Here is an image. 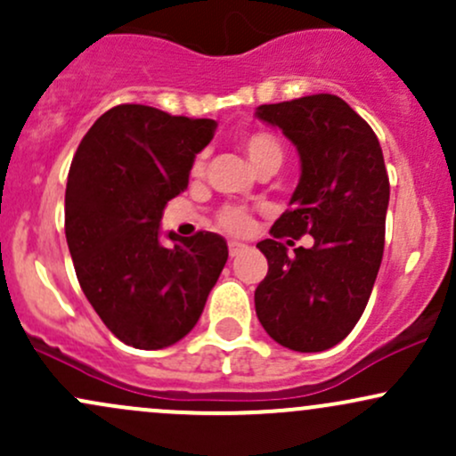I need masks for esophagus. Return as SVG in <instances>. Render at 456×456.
Segmentation results:
<instances>
[{
	"mask_svg": "<svg viewBox=\"0 0 456 456\" xmlns=\"http://www.w3.org/2000/svg\"><path fill=\"white\" fill-rule=\"evenodd\" d=\"M246 248H248V246L242 244V242H229V255H232V257H238V255H242Z\"/></svg>",
	"mask_w": 456,
	"mask_h": 456,
	"instance_id": "1",
	"label": "esophagus"
}]
</instances>
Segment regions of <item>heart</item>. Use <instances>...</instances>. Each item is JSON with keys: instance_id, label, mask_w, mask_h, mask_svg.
<instances>
[{"instance_id": "b5f03b06", "label": "heart", "mask_w": 456, "mask_h": 456, "mask_svg": "<svg viewBox=\"0 0 456 456\" xmlns=\"http://www.w3.org/2000/svg\"><path fill=\"white\" fill-rule=\"evenodd\" d=\"M240 148L246 154L250 165H253L255 171L264 169V167H279L282 165V159H285V148H282L281 139L276 137L270 130H253V133H246L240 139ZM192 175L203 174V154H199L195 160H192L191 167ZM218 224L229 233H246L253 224V218L250 214L242 210V208H224V210L218 214Z\"/></svg>"}]
</instances>
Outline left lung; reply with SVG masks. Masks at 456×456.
I'll return each mask as SVG.
<instances>
[{
  "label": "left lung",
  "mask_w": 456,
  "mask_h": 456,
  "mask_svg": "<svg viewBox=\"0 0 456 456\" xmlns=\"http://www.w3.org/2000/svg\"><path fill=\"white\" fill-rule=\"evenodd\" d=\"M257 118L279 126L297 148L300 182L289 210L257 248L268 274L255 289L265 332L294 352L341 343L362 317L384 257L390 182L378 134L334 94L261 104ZM314 235L311 249L288 243Z\"/></svg>",
  "instance_id": "1"
}]
</instances>
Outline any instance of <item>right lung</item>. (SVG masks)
<instances>
[{"instance_id":"1","label":"right lung","mask_w":456,"mask_h":456,"mask_svg":"<svg viewBox=\"0 0 456 456\" xmlns=\"http://www.w3.org/2000/svg\"><path fill=\"white\" fill-rule=\"evenodd\" d=\"M216 122L118 104L78 143L66 184V240L78 285L122 343L162 349L201 317L227 264L223 235L160 244L167 201L184 192Z\"/></svg>"}]
</instances>
